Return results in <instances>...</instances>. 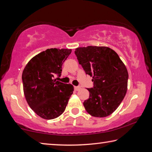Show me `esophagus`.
Masks as SVG:
<instances>
[{
	"label": "esophagus",
	"mask_w": 152,
	"mask_h": 152,
	"mask_svg": "<svg viewBox=\"0 0 152 152\" xmlns=\"http://www.w3.org/2000/svg\"><path fill=\"white\" fill-rule=\"evenodd\" d=\"M80 88H81L80 86H74V90H75V91H79V90Z\"/></svg>",
	"instance_id": "esophagus-1"
}]
</instances>
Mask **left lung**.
<instances>
[{
    "label": "left lung",
    "instance_id": "obj_1",
    "mask_svg": "<svg viewBox=\"0 0 152 152\" xmlns=\"http://www.w3.org/2000/svg\"><path fill=\"white\" fill-rule=\"evenodd\" d=\"M74 53L94 84L88 88L90 96L84 102V108L93 117L109 116L127 92L129 75L125 64L114 50L103 46L78 48Z\"/></svg>",
    "mask_w": 152,
    "mask_h": 152
}]
</instances>
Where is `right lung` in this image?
Returning <instances> with one entry per match:
<instances>
[{"instance_id":"right-lung-1","label":"right lung","mask_w":152,"mask_h":152,"mask_svg":"<svg viewBox=\"0 0 152 152\" xmlns=\"http://www.w3.org/2000/svg\"><path fill=\"white\" fill-rule=\"evenodd\" d=\"M72 52L68 49L51 48L34 56L22 74L23 92L28 104L38 116L53 119L66 109L74 86L57 81L62 64Z\"/></svg>"}]
</instances>
